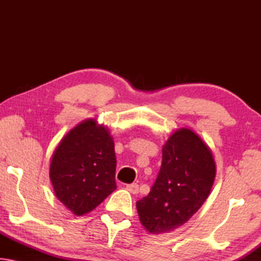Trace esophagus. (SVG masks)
<instances>
[{"instance_id":"1","label":"esophagus","mask_w":261,"mask_h":261,"mask_svg":"<svg viewBox=\"0 0 261 261\" xmlns=\"http://www.w3.org/2000/svg\"><path fill=\"white\" fill-rule=\"evenodd\" d=\"M127 191L131 192L132 194H137L139 192V185L137 183H132V184H127L125 188Z\"/></svg>"}]
</instances>
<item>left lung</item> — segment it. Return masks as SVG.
I'll return each mask as SVG.
<instances>
[{
	"label": "left lung",
	"instance_id": "8db88e82",
	"mask_svg": "<svg viewBox=\"0 0 261 261\" xmlns=\"http://www.w3.org/2000/svg\"><path fill=\"white\" fill-rule=\"evenodd\" d=\"M208 146L193 131L180 129L162 149V163L146 197L137 201L140 222L151 233L183 226L200 208L215 178Z\"/></svg>",
	"mask_w": 261,
	"mask_h": 261
}]
</instances>
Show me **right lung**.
<instances>
[{
    "instance_id": "obj_1",
    "label": "right lung",
    "mask_w": 261,
    "mask_h": 261,
    "mask_svg": "<svg viewBox=\"0 0 261 261\" xmlns=\"http://www.w3.org/2000/svg\"><path fill=\"white\" fill-rule=\"evenodd\" d=\"M115 170L113 138L105 126L88 120L70 131L55 149L50 179L62 204L83 215L116 189Z\"/></svg>"
}]
</instances>
